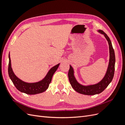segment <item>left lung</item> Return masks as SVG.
Here are the masks:
<instances>
[{
  "mask_svg": "<svg viewBox=\"0 0 125 125\" xmlns=\"http://www.w3.org/2000/svg\"><path fill=\"white\" fill-rule=\"evenodd\" d=\"M98 32L103 34L108 41L109 49V60L107 70L104 77L100 82L95 84L84 86L80 84L77 82L74 76V71L70 65L68 71V78L71 86L75 91L82 94L88 95H93L101 93L107 88L114 77L115 71V55L114 50L113 49L112 42L109 37L104 32L99 30Z\"/></svg>",
  "mask_w": 125,
  "mask_h": 125,
  "instance_id": "left-lung-1",
  "label": "left lung"
}]
</instances>
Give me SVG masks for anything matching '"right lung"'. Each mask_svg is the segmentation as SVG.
<instances>
[{"label":"right lung","mask_w":125,"mask_h":125,"mask_svg":"<svg viewBox=\"0 0 125 125\" xmlns=\"http://www.w3.org/2000/svg\"><path fill=\"white\" fill-rule=\"evenodd\" d=\"M9 59L8 74L10 79L12 81L16 88L19 91L29 94V95H33V94H39L45 91L48 89L49 84L51 82L52 75L59 66V63H58L52 67L42 80L35 83H27L22 81L14 74L11 68L9 54Z\"/></svg>","instance_id":"right-lung-1"}]
</instances>
